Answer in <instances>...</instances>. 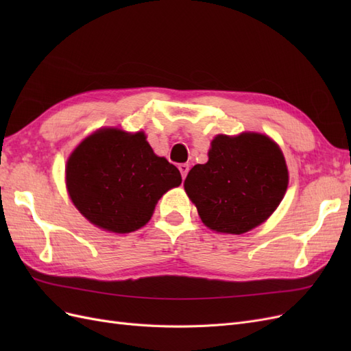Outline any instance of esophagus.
I'll return each instance as SVG.
<instances>
[{"label": "esophagus", "mask_w": 351, "mask_h": 351, "mask_svg": "<svg viewBox=\"0 0 351 351\" xmlns=\"http://www.w3.org/2000/svg\"><path fill=\"white\" fill-rule=\"evenodd\" d=\"M178 169H180V173H182V177H183V180H184L186 176H187V173H189V164H180V165H178Z\"/></svg>", "instance_id": "obj_1"}]
</instances>
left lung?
<instances>
[{
	"mask_svg": "<svg viewBox=\"0 0 351 351\" xmlns=\"http://www.w3.org/2000/svg\"><path fill=\"white\" fill-rule=\"evenodd\" d=\"M208 156V162L195 165L184 180L186 193L206 227L243 234L277 209L289 171L278 145L268 136L219 134Z\"/></svg>",
	"mask_w": 351,
	"mask_h": 351,
	"instance_id": "obj_1",
	"label": "left lung"
}]
</instances>
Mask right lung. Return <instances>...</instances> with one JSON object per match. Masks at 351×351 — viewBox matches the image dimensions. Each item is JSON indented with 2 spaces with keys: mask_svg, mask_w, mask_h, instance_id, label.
<instances>
[{
  "mask_svg": "<svg viewBox=\"0 0 351 351\" xmlns=\"http://www.w3.org/2000/svg\"><path fill=\"white\" fill-rule=\"evenodd\" d=\"M66 182L73 204L92 224L132 232L151 219L167 190L182 184V174L154 154L142 132L105 129L74 149Z\"/></svg>",
  "mask_w": 351,
  "mask_h": 351,
  "instance_id": "add662e5",
  "label": "right lung"
}]
</instances>
